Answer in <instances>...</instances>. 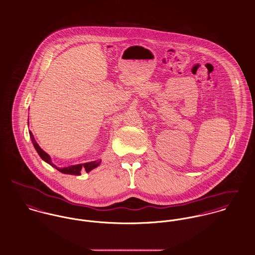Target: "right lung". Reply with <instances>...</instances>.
<instances>
[{
	"mask_svg": "<svg viewBox=\"0 0 255 255\" xmlns=\"http://www.w3.org/2000/svg\"><path fill=\"white\" fill-rule=\"evenodd\" d=\"M29 135L32 141V144L34 146V148L36 149L37 153L39 154V156L41 157V159L43 161H45L46 163H48L49 165H51L52 167H54L55 169H57L59 172L63 173V174H67V175H73V176H79L81 175V170H85L87 173H89L90 171H92L93 169L97 168L100 164H101V160H96V161H91L88 163H84V164H77V165H72L66 168H59L57 167L55 164L52 163L51 157L49 154H47L40 146L37 143L32 132L29 130Z\"/></svg>",
	"mask_w": 255,
	"mask_h": 255,
	"instance_id": "right-lung-1",
	"label": "right lung"
}]
</instances>
